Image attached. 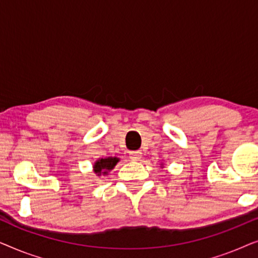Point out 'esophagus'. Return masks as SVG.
<instances>
[{"instance_id": "34e87169", "label": "esophagus", "mask_w": 258, "mask_h": 258, "mask_svg": "<svg viewBox=\"0 0 258 258\" xmlns=\"http://www.w3.org/2000/svg\"><path fill=\"white\" fill-rule=\"evenodd\" d=\"M141 156H142V153H141V151H130L129 153V157L132 158L133 161H139Z\"/></svg>"}]
</instances>
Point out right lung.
<instances>
[{"instance_id": "right-lung-1", "label": "right lung", "mask_w": 258, "mask_h": 258, "mask_svg": "<svg viewBox=\"0 0 258 258\" xmlns=\"http://www.w3.org/2000/svg\"><path fill=\"white\" fill-rule=\"evenodd\" d=\"M118 162V158L116 157H108V158H101L98 160L94 165V171L100 176L102 174H107L109 170H111L115 167L116 163Z\"/></svg>"}]
</instances>
